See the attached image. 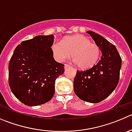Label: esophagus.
<instances>
[{
	"mask_svg": "<svg viewBox=\"0 0 132 132\" xmlns=\"http://www.w3.org/2000/svg\"><path fill=\"white\" fill-rule=\"evenodd\" d=\"M69 67H70L69 65H68V64H65V69H67Z\"/></svg>",
	"mask_w": 132,
	"mask_h": 132,
	"instance_id": "1",
	"label": "esophagus"
}]
</instances>
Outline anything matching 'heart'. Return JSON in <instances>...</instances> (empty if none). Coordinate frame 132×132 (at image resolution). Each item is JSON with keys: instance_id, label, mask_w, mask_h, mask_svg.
Instances as JSON below:
<instances>
[{"instance_id": "1", "label": "heart", "mask_w": 132, "mask_h": 132, "mask_svg": "<svg viewBox=\"0 0 132 132\" xmlns=\"http://www.w3.org/2000/svg\"><path fill=\"white\" fill-rule=\"evenodd\" d=\"M54 57L63 62L72 55L74 63L81 69H87L96 65L101 50L97 45L82 35L67 36L61 42L55 41L51 45Z\"/></svg>"}]
</instances>
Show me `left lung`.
Listing matches in <instances>:
<instances>
[{
  "label": "left lung",
  "mask_w": 132,
  "mask_h": 132,
  "mask_svg": "<svg viewBox=\"0 0 132 132\" xmlns=\"http://www.w3.org/2000/svg\"><path fill=\"white\" fill-rule=\"evenodd\" d=\"M102 55L92 68L77 71L74 80V90L78 97L84 101L98 103L110 96L117 86L122 60L115 45L100 35L87 31Z\"/></svg>",
  "instance_id": "8db88e82"
}]
</instances>
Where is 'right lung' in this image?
Here are the masks:
<instances>
[{
	"label": "right lung",
	"mask_w": 132,
	"mask_h": 132,
	"mask_svg": "<svg viewBox=\"0 0 132 132\" xmlns=\"http://www.w3.org/2000/svg\"><path fill=\"white\" fill-rule=\"evenodd\" d=\"M54 35L37 36L21 42L9 63L11 91L24 104L35 106L49 101L55 93L56 79L64 65L55 61L51 45Z\"/></svg>",
	"instance_id": "1"
}]
</instances>
